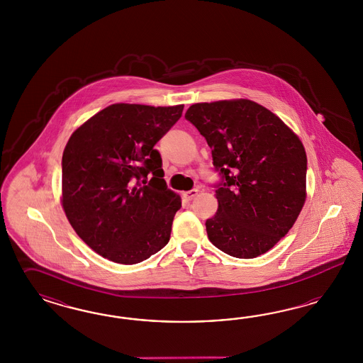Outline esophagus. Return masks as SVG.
<instances>
[{"instance_id": "esophagus-1", "label": "esophagus", "mask_w": 363, "mask_h": 363, "mask_svg": "<svg viewBox=\"0 0 363 363\" xmlns=\"http://www.w3.org/2000/svg\"><path fill=\"white\" fill-rule=\"evenodd\" d=\"M197 189H194V190H190V191H184V194H182V197L185 198L186 201H191V199H194V198L197 197Z\"/></svg>"}]
</instances>
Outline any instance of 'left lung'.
<instances>
[{"instance_id": "left-lung-1", "label": "left lung", "mask_w": 363, "mask_h": 363, "mask_svg": "<svg viewBox=\"0 0 363 363\" xmlns=\"http://www.w3.org/2000/svg\"><path fill=\"white\" fill-rule=\"evenodd\" d=\"M185 118L211 149L225 178L218 210L206 220L210 242L235 258L269 252L296 223L306 201L308 158L299 137L250 99L199 102Z\"/></svg>"}]
</instances>
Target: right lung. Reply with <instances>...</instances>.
Returning <instances> with one entry per match:
<instances>
[{
  "label": "right lung",
  "instance_id": "obj_1",
  "mask_svg": "<svg viewBox=\"0 0 363 363\" xmlns=\"http://www.w3.org/2000/svg\"><path fill=\"white\" fill-rule=\"evenodd\" d=\"M182 110L184 105L113 104L84 122L66 143L62 209L78 237L104 258L138 264L170 240L181 197L166 186L154 145Z\"/></svg>",
  "mask_w": 363,
  "mask_h": 363
}]
</instances>
